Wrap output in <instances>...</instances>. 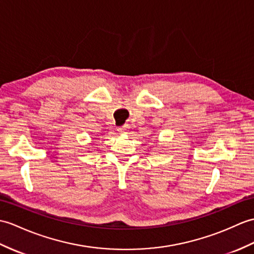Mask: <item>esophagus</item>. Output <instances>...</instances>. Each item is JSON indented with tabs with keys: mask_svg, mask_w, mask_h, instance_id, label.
<instances>
[{
	"mask_svg": "<svg viewBox=\"0 0 254 254\" xmlns=\"http://www.w3.org/2000/svg\"><path fill=\"white\" fill-rule=\"evenodd\" d=\"M127 126H123V127H118L117 131L119 132L120 134H123V133H125V132L127 131Z\"/></svg>",
	"mask_w": 254,
	"mask_h": 254,
	"instance_id": "34e87169",
	"label": "esophagus"
}]
</instances>
